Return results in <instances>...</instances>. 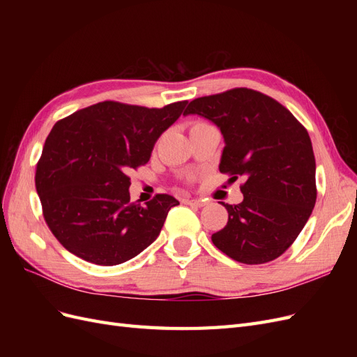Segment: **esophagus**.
Returning <instances> with one entry per match:
<instances>
[{
  "instance_id": "obj_1",
  "label": "esophagus",
  "mask_w": 357,
  "mask_h": 357,
  "mask_svg": "<svg viewBox=\"0 0 357 357\" xmlns=\"http://www.w3.org/2000/svg\"><path fill=\"white\" fill-rule=\"evenodd\" d=\"M188 205H192V207H204L205 202L202 199H186Z\"/></svg>"
}]
</instances>
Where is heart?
<instances>
[{"instance_id":"b5f03b06","label":"heart","mask_w":357,"mask_h":357,"mask_svg":"<svg viewBox=\"0 0 357 357\" xmlns=\"http://www.w3.org/2000/svg\"><path fill=\"white\" fill-rule=\"evenodd\" d=\"M199 123H202V122H195V123H193V126H195V125H199Z\"/></svg>"}]
</instances>
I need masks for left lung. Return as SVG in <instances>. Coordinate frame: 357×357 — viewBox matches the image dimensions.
Returning a JSON list of instances; mask_svg holds the SVG:
<instances>
[{
	"instance_id": "left-lung-1",
	"label": "left lung",
	"mask_w": 357,
	"mask_h": 357,
	"mask_svg": "<svg viewBox=\"0 0 357 357\" xmlns=\"http://www.w3.org/2000/svg\"><path fill=\"white\" fill-rule=\"evenodd\" d=\"M185 114L218 125L225 138L219 169L244 177L243 202L213 244L236 262H271L294 244L314 208L316 159L307 129L271 96L247 88L201 96Z\"/></svg>"
}]
</instances>
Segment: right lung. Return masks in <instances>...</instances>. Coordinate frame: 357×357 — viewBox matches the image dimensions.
Instances as JSON below:
<instances>
[{
	"label": "right lung",
	"instance_id": "1",
	"mask_svg": "<svg viewBox=\"0 0 357 357\" xmlns=\"http://www.w3.org/2000/svg\"><path fill=\"white\" fill-rule=\"evenodd\" d=\"M188 101L162 109L104 101L52 128L36 171L43 215L67 250L95 265L123 264L152 244L178 201L131 202L128 172L147 164Z\"/></svg>",
	"mask_w": 357,
	"mask_h": 357
}]
</instances>
